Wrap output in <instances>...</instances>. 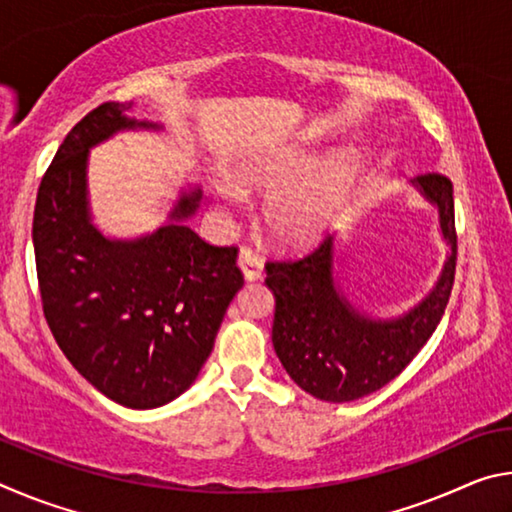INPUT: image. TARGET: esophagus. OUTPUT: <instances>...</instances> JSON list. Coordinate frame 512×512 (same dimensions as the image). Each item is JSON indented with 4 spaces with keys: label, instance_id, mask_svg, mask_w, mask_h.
I'll use <instances>...</instances> for the list:
<instances>
[{
    "label": "esophagus",
    "instance_id": "obj_1",
    "mask_svg": "<svg viewBox=\"0 0 512 512\" xmlns=\"http://www.w3.org/2000/svg\"><path fill=\"white\" fill-rule=\"evenodd\" d=\"M237 262H239L241 271H244V277H246L248 282H253V280H257V277H262V271H264L262 259H259L250 248H241L239 250Z\"/></svg>",
    "mask_w": 512,
    "mask_h": 512
}]
</instances>
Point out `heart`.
Listing matches in <instances>:
<instances>
[{
  "label": "heart",
  "instance_id": "obj_1",
  "mask_svg": "<svg viewBox=\"0 0 512 512\" xmlns=\"http://www.w3.org/2000/svg\"><path fill=\"white\" fill-rule=\"evenodd\" d=\"M311 164L307 155H298L287 162L255 164L239 173V183L255 189H277L298 178ZM359 173V160L350 151L334 153L311 173L305 183L277 194L266 207V221L273 235L289 244L307 241L320 232L339 210L343 196ZM221 194L235 201L237 194L223 187Z\"/></svg>",
  "mask_w": 512,
  "mask_h": 512
}]
</instances>
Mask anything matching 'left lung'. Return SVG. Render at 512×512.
<instances>
[{
    "label": "left lung",
    "mask_w": 512,
    "mask_h": 512,
    "mask_svg": "<svg viewBox=\"0 0 512 512\" xmlns=\"http://www.w3.org/2000/svg\"><path fill=\"white\" fill-rule=\"evenodd\" d=\"M424 196L438 205L440 228L452 246L436 289L411 314L391 323L363 318L334 289L332 237L302 257L266 262L275 296L273 345L291 379L325 402H352L393 381L436 332L456 273L454 187L445 173L418 176Z\"/></svg>",
    "instance_id": "left-lung-1"
}]
</instances>
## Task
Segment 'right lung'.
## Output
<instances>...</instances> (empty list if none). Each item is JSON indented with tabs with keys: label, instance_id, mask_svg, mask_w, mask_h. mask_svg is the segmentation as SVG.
I'll return each mask as SVG.
<instances>
[{
	"label": "right lung",
	"instance_id": "add662e5",
	"mask_svg": "<svg viewBox=\"0 0 512 512\" xmlns=\"http://www.w3.org/2000/svg\"><path fill=\"white\" fill-rule=\"evenodd\" d=\"M128 108L101 103L67 133L40 180L33 248L42 311L69 363L110 400L155 409L192 386L244 273L237 246H212L183 225L198 192L151 237L108 241L92 228L88 149L135 126Z\"/></svg>",
	"mask_w": 512,
	"mask_h": 512
}]
</instances>
